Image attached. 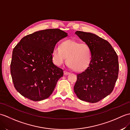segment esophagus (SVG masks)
Returning <instances> with one entry per match:
<instances>
[{
    "mask_svg": "<svg viewBox=\"0 0 130 130\" xmlns=\"http://www.w3.org/2000/svg\"><path fill=\"white\" fill-rule=\"evenodd\" d=\"M70 74V73L68 72V71H64V75H68V74Z\"/></svg>",
    "mask_w": 130,
    "mask_h": 130,
    "instance_id": "esophagus-1",
    "label": "esophagus"
}]
</instances>
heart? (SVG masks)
Instances as JSON below:
<instances>
[{
    "instance_id": "heart-1",
    "label": "heart",
    "mask_w": 130,
    "mask_h": 130,
    "mask_svg": "<svg viewBox=\"0 0 130 130\" xmlns=\"http://www.w3.org/2000/svg\"><path fill=\"white\" fill-rule=\"evenodd\" d=\"M54 63L60 66L67 59L68 66L76 71L87 69L92 60V51L87 43H80L73 40H67L60 43V47L55 46L52 51Z\"/></svg>"
}]
</instances>
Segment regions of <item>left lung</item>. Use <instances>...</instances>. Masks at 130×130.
<instances>
[{
    "instance_id": "left-lung-1",
    "label": "left lung",
    "mask_w": 130,
    "mask_h": 130,
    "mask_svg": "<svg viewBox=\"0 0 130 130\" xmlns=\"http://www.w3.org/2000/svg\"><path fill=\"white\" fill-rule=\"evenodd\" d=\"M75 34L89 45L92 60L88 67L77 74L74 92L82 101L96 103L111 93L119 71L118 56L107 41L92 33Z\"/></svg>"
}]
</instances>
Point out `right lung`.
Here are the masks:
<instances>
[{
    "label": "right lung",
    "instance_id": "obj_1",
    "mask_svg": "<svg viewBox=\"0 0 130 130\" xmlns=\"http://www.w3.org/2000/svg\"><path fill=\"white\" fill-rule=\"evenodd\" d=\"M68 36L60 29L35 32L22 38L13 48L10 74L15 89L34 101L48 98L63 70L52 62V51L56 43Z\"/></svg>",
    "mask_w": 130,
    "mask_h": 130
}]
</instances>
